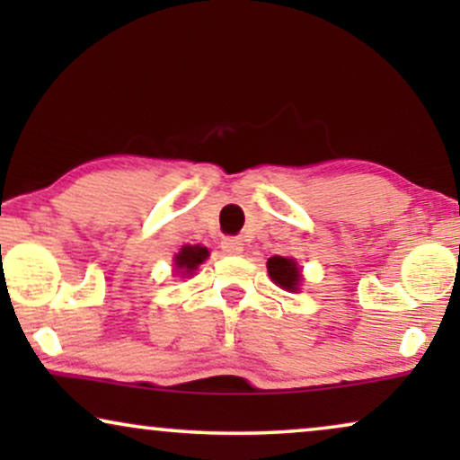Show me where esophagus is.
Returning <instances> with one entry per match:
<instances>
[{
    "label": "esophagus",
    "mask_w": 460,
    "mask_h": 460,
    "mask_svg": "<svg viewBox=\"0 0 460 460\" xmlns=\"http://www.w3.org/2000/svg\"><path fill=\"white\" fill-rule=\"evenodd\" d=\"M222 251H224V253H228V255H241L243 253V243L238 241V238L228 236V238H224V241H222Z\"/></svg>",
    "instance_id": "34e87169"
}]
</instances>
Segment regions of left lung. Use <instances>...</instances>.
Masks as SVG:
<instances>
[{
	"label": "left lung",
	"instance_id": "1",
	"mask_svg": "<svg viewBox=\"0 0 460 460\" xmlns=\"http://www.w3.org/2000/svg\"><path fill=\"white\" fill-rule=\"evenodd\" d=\"M268 274L276 285L287 288V291H293L299 285V268L297 261L287 260V257L274 255L268 260Z\"/></svg>",
	"mask_w": 460,
	"mask_h": 460
}]
</instances>
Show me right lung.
<instances>
[{"mask_svg":"<svg viewBox=\"0 0 460 460\" xmlns=\"http://www.w3.org/2000/svg\"><path fill=\"white\" fill-rule=\"evenodd\" d=\"M209 255V251L205 247H200V244H188V247H181V251L178 255H175V268L178 270H184L186 274H190L192 270L199 268V263L205 261V257Z\"/></svg>","mask_w":460,"mask_h":460,"instance_id":"right-lung-1","label":"right lung"}]
</instances>
